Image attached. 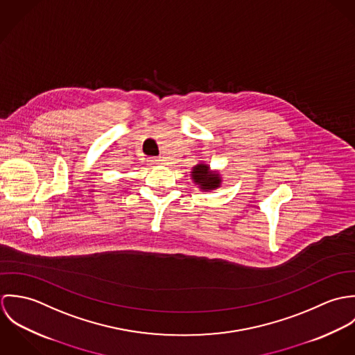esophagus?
<instances>
[{
  "instance_id": "esophagus-1",
  "label": "esophagus",
  "mask_w": 355,
  "mask_h": 355,
  "mask_svg": "<svg viewBox=\"0 0 355 355\" xmlns=\"http://www.w3.org/2000/svg\"><path fill=\"white\" fill-rule=\"evenodd\" d=\"M149 161H150L152 164H159L162 159H161L159 157H152V158H149Z\"/></svg>"
}]
</instances>
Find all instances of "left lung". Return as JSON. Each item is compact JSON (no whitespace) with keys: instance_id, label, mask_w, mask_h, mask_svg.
Instances as JSON below:
<instances>
[{"instance_id":"8db88e82","label":"left lung","mask_w":355,"mask_h":355,"mask_svg":"<svg viewBox=\"0 0 355 355\" xmlns=\"http://www.w3.org/2000/svg\"><path fill=\"white\" fill-rule=\"evenodd\" d=\"M193 180L201 187L203 191H210L217 187H220V175L216 172H210L209 166L206 164H198L194 166L193 172Z\"/></svg>"}]
</instances>
